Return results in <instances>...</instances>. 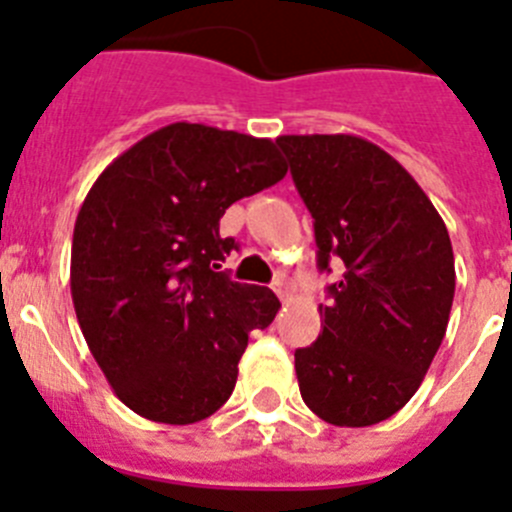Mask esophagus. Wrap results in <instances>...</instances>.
<instances>
[{
  "label": "esophagus",
  "mask_w": 512,
  "mask_h": 512,
  "mask_svg": "<svg viewBox=\"0 0 512 512\" xmlns=\"http://www.w3.org/2000/svg\"><path fill=\"white\" fill-rule=\"evenodd\" d=\"M271 289H274L276 297L284 299V302H287V299L292 297V287H289V281H287V279H276L274 284H271Z\"/></svg>",
  "instance_id": "1"
}]
</instances>
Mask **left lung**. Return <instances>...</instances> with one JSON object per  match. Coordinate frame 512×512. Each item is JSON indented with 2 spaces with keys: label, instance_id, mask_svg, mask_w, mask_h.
Wrapping results in <instances>:
<instances>
[{
  "label": "left lung",
  "instance_id": "left-lung-1",
  "mask_svg": "<svg viewBox=\"0 0 512 512\" xmlns=\"http://www.w3.org/2000/svg\"><path fill=\"white\" fill-rule=\"evenodd\" d=\"M294 185L314 218L317 264L342 269L322 335L294 353L322 421L373 426L401 411L437 355L454 299L442 215L401 164L353 134H287Z\"/></svg>",
  "mask_w": 512,
  "mask_h": 512
}]
</instances>
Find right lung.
Returning <instances> with one entry per match:
<instances>
[{"instance_id":"1","label":"right lung","mask_w":512,"mask_h":512,"mask_svg":"<svg viewBox=\"0 0 512 512\" xmlns=\"http://www.w3.org/2000/svg\"><path fill=\"white\" fill-rule=\"evenodd\" d=\"M287 175L271 139L162 126L98 175L73 228L70 294L116 396L159 424H195L228 401L248 332L279 312L271 289L220 269V218Z\"/></svg>"}]
</instances>
